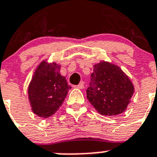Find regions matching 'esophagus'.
<instances>
[{"label":"esophagus","instance_id":"obj_1","mask_svg":"<svg viewBox=\"0 0 157 157\" xmlns=\"http://www.w3.org/2000/svg\"><path fill=\"white\" fill-rule=\"evenodd\" d=\"M74 87L75 88H78V89H84V87H85V86H84V83L81 82V83H80L79 85H75Z\"/></svg>","mask_w":157,"mask_h":157}]
</instances>
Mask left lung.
<instances>
[{
  "instance_id": "1",
  "label": "left lung",
  "mask_w": 157,
  "mask_h": 157,
  "mask_svg": "<svg viewBox=\"0 0 157 157\" xmlns=\"http://www.w3.org/2000/svg\"><path fill=\"white\" fill-rule=\"evenodd\" d=\"M86 94L98 113L114 116L127 109L134 94V86L119 67L101 61L94 66Z\"/></svg>"
}]
</instances>
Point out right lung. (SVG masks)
<instances>
[{"mask_svg":"<svg viewBox=\"0 0 157 157\" xmlns=\"http://www.w3.org/2000/svg\"><path fill=\"white\" fill-rule=\"evenodd\" d=\"M60 66L42 62L36 69L28 89L29 100L34 114L48 118L63 104L71 86L59 73Z\"/></svg>","mask_w":157,"mask_h":157,"instance_id":"obj_1","label":"right lung"}]
</instances>
